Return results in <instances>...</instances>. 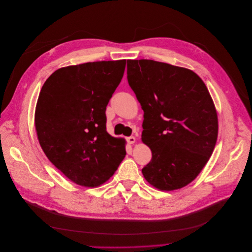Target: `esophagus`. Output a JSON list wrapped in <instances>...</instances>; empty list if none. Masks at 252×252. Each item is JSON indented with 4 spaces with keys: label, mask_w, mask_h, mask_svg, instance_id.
<instances>
[{
    "label": "esophagus",
    "mask_w": 252,
    "mask_h": 252,
    "mask_svg": "<svg viewBox=\"0 0 252 252\" xmlns=\"http://www.w3.org/2000/svg\"><path fill=\"white\" fill-rule=\"evenodd\" d=\"M136 141V138L134 136H129L127 137V142L130 143V145H133V143Z\"/></svg>",
    "instance_id": "1"
}]
</instances>
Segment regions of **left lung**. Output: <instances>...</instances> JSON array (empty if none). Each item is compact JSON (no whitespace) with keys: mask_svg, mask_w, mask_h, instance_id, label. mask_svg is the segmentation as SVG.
<instances>
[{"mask_svg":"<svg viewBox=\"0 0 252 252\" xmlns=\"http://www.w3.org/2000/svg\"><path fill=\"white\" fill-rule=\"evenodd\" d=\"M127 80L145 113L141 140L152 151L143 176L162 190L186 187L218 139V114L206 85L193 70L150 59L127 61Z\"/></svg>","mask_w":252,"mask_h":252,"instance_id":"8db88e82","label":"left lung"}]
</instances>
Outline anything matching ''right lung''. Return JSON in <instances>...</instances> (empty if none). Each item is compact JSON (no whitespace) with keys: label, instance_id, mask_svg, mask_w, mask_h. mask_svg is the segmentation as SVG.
<instances>
[{"label":"right lung","instance_id":"add662e5","mask_svg":"<svg viewBox=\"0 0 252 252\" xmlns=\"http://www.w3.org/2000/svg\"><path fill=\"white\" fill-rule=\"evenodd\" d=\"M125 66L122 59L62 67L41 89L34 113L40 146L77 185H102L125 157V140L111 136L105 125L106 105Z\"/></svg>","mask_w":252,"mask_h":252}]
</instances>
